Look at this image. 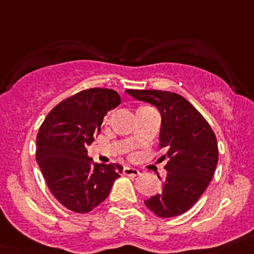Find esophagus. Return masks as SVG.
I'll list each match as a JSON object with an SVG mask.
<instances>
[{"label":"esophagus","mask_w":254,"mask_h":254,"mask_svg":"<svg viewBox=\"0 0 254 254\" xmlns=\"http://www.w3.org/2000/svg\"><path fill=\"white\" fill-rule=\"evenodd\" d=\"M124 175L127 176V177H136L140 175L139 170H136V168H132V167H125L124 168Z\"/></svg>","instance_id":"esophagus-1"}]
</instances>
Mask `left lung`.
Here are the masks:
<instances>
[{"label": "left lung", "instance_id": "left-lung-1", "mask_svg": "<svg viewBox=\"0 0 254 254\" xmlns=\"http://www.w3.org/2000/svg\"><path fill=\"white\" fill-rule=\"evenodd\" d=\"M125 92L161 113L160 148L167 153L160 160L168 158V173L162 190L145 205L160 217L178 216L198 201L214 176L219 161L216 136L205 118L179 94L156 89Z\"/></svg>", "mask_w": 254, "mask_h": 254}]
</instances>
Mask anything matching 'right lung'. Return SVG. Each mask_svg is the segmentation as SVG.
<instances>
[{"label": "right lung", "mask_w": 254, "mask_h": 254, "mask_svg": "<svg viewBox=\"0 0 254 254\" xmlns=\"http://www.w3.org/2000/svg\"><path fill=\"white\" fill-rule=\"evenodd\" d=\"M113 89L89 88L60 102L37 135V162L53 195L75 212H88L109 195L123 167L92 163L87 146L101 134L104 115L120 104Z\"/></svg>", "instance_id": "add662e5"}]
</instances>
